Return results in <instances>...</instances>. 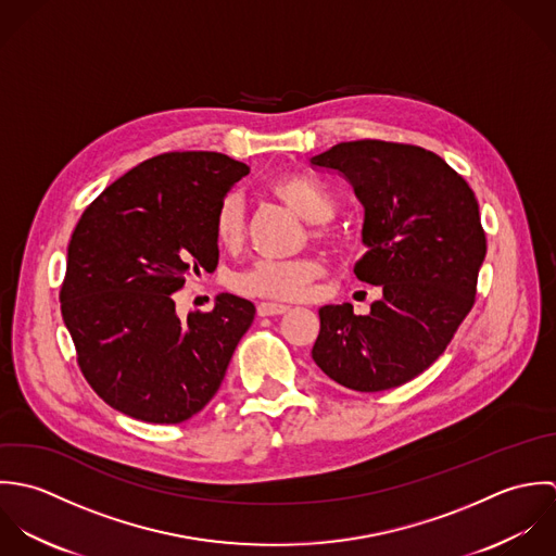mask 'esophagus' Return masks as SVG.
Here are the masks:
<instances>
[{
  "label": "esophagus",
  "mask_w": 556,
  "mask_h": 556,
  "mask_svg": "<svg viewBox=\"0 0 556 556\" xmlns=\"http://www.w3.org/2000/svg\"><path fill=\"white\" fill-rule=\"evenodd\" d=\"M290 307L288 305H281V303H260L257 305V314L262 316V318H266V316H281V314H286Z\"/></svg>",
  "instance_id": "esophagus-1"
}]
</instances>
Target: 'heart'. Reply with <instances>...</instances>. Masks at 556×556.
<instances>
[{
    "instance_id": "obj_1",
    "label": "heart",
    "mask_w": 556,
    "mask_h": 556,
    "mask_svg": "<svg viewBox=\"0 0 556 556\" xmlns=\"http://www.w3.org/2000/svg\"><path fill=\"white\" fill-rule=\"evenodd\" d=\"M273 195L288 204L307 222H327L334 213L331 193L316 180L299 174L279 176L270 182ZM213 231L222 247L233 249L244 236V204L238 193H227L219 202L213 219ZM318 236L329 238V227H318ZM325 275V264L316 257L273 260L264 257L240 270L231 286L240 294L273 299V301H301L314 290V283Z\"/></svg>"
}]
</instances>
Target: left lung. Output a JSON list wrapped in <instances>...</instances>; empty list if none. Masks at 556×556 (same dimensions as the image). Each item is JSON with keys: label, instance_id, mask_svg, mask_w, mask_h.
Here are the masks:
<instances>
[{"label": "left lung", "instance_id": "8db88e82", "mask_svg": "<svg viewBox=\"0 0 556 556\" xmlns=\"http://www.w3.org/2000/svg\"><path fill=\"white\" fill-rule=\"evenodd\" d=\"M365 206L358 281L380 286L367 316L325 305L312 356L341 387L376 393L424 374L475 305L485 231L468 182L426 148L343 141L312 159Z\"/></svg>", "mask_w": 556, "mask_h": 556}]
</instances>
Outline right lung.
<instances>
[{
  "label": "right lung",
  "mask_w": 556,
  "mask_h": 556,
  "mask_svg": "<svg viewBox=\"0 0 556 556\" xmlns=\"http://www.w3.org/2000/svg\"><path fill=\"white\" fill-rule=\"evenodd\" d=\"M247 174L219 152H165L117 178L77 223L62 318L84 378L115 410L172 426L219 391L255 307L219 294L213 312L182 323L172 294L217 268L215 211Z\"/></svg>",
  "instance_id": "right-lung-1"
}]
</instances>
